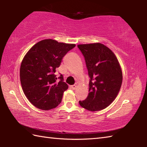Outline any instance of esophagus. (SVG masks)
<instances>
[{
  "label": "esophagus",
  "instance_id": "1",
  "mask_svg": "<svg viewBox=\"0 0 147 147\" xmlns=\"http://www.w3.org/2000/svg\"><path fill=\"white\" fill-rule=\"evenodd\" d=\"M76 86H77V85H76V84H75V85H73L71 86V88H73V90H74L76 88Z\"/></svg>",
  "mask_w": 147,
  "mask_h": 147
}]
</instances>
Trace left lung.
Masks as SVG:
<instances>
[{"label":"left lung","instance_id":"left-lung-1","mask_svg":"<svg viewBox=\"0 0 147 147\" xmlns=\"http://www.w3.org/2000/svg\"><path fill=\"white\" fill-rule=\"evenodd\" d=\"M88 69L89 93L80 105L90 111L105 109L116 97L123 82L117 57L111 50L100 43L78 45Z\"/></svg>","mask_w":147,"mask_h":147}]
</instances>
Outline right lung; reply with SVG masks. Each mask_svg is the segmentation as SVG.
I'll list each match as a JSON object with an SVG mask.
<instances>
[{
  "mask_svg": "<svg viewBox=\"0 0 147 147\" xmlns=\"http://www.w3.org/2000/svg\"><path fill=\"white\" fill-rule=\"evenodd\" d=\"M75 46L45 39L33 45L24 57L20 67L21 86L27 98L36 107L48 111L60 104L68 86L62 74L55 75V69Z\"/></svg>",
  "mask_w": 147,
  "mask_h": 147,
  "instance_id": "right-lung-1",
  "label": "right lung"
}]
</instances>
